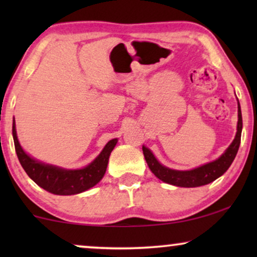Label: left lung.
I'll return each mask as SVG.
<instances>
[{
    "mask_svg": "<svg viewBox=\"0 0 257 257\" xmlns=\"http://www.w3.org/2000/svg\"><path fill=\"white\" fill-rule=\"evenodd\" d=\"M237 127L235 138L228 149L217 158V159L207 163L201 166L193 168L187 171H178L173 168H168L160 164L152 151L143 145L144 157L150 170L161 181L166 184L178 186V187H200V186L208 185L217 178H220L226 172L233 163L241 143V132H242V114L241 106L237 100Z\"/></svg>",
    "mask_w": 257,
    "mask_h": 257,
    "instance_id": "obj_1",
    "label": "left lung"
}]
</instances>
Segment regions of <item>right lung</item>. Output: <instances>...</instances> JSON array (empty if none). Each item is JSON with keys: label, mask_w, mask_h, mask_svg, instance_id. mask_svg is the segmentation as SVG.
<instances>
[{"label": "right lung", "mask_w": 257, "mask_h": 257, "mask_svg": "<svg viewBox=\"0 0 257 257\" xmlns=\"http://www.w3.org/2000/svg\"><path fill=\"white\" fill-rule=\"evenodd\" d=\"M13 138L15 143L16 154L26 173L40 187L56 195L79 194L96 186L103 179L106 172L108 158L118 143L117 138L110 140L96 159L91 161L89 165L83 168L69 170L51 164H45L30 157L22 149L17 139L15 118L13 120Z\"/></svg>", "instance_id": "right-lung-1"}]
</instances>
